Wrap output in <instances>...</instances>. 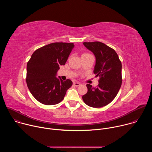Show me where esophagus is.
Instances as JSON below:
<instances>
[{"mask_svg": "<svg viewBox=\"0 0 152 152\" xmlns=\"http://www.w3.org/2000/svg\"><path fill=\"white\" fill-rule=\"evenodd\" d=\"M80 85H81V84H80V83H79V82H74V83H73V85L75 86H77H77H80Z\"/></svg>", "mask_w": 152, "mask_h": 152, "instance_id": "esophagus-1", "label": "esophagus"}]
</instances>
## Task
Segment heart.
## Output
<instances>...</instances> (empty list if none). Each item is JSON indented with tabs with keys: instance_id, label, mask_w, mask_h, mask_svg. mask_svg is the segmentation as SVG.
I'll list each match as a JSON object with an SVG mask.
<instances>
[{
	"instance_id": "obj_1",
	"label": "heart",
	"mask_w": 152,
	"mask_h": 152,
	"mask_svg": "<svg viewBox=\"0 0 152 152\" xmlns=\"http://www.w3.org/2000/svg\"><path fill=\"white\" fill-rule=\"evenodd\" d=\"M90 55V53H83L82 55V56H86V55Z\"/></svg>"
}]
</instances>
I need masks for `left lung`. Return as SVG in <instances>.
<instances>
[{
    "label": "left lung",
    "instance_id": "8db88e82",
    "mask_svg": "<svg viewBox=\"0 0 152 152\" xmlns=\"http://www.w3.org/2000/svg\"><path fill=\"white\" fill-rule=\"evenodd\" d=\"M83 45L96 57L94 73L99 76L96 87L87 84L88 91L82 96L84 103L93 107H101L110 103L121 86V62L116 52L99 41L84 42Z\"/></svg>",
    "mask_w": 152,
    "mask_h": 152
}]
</instances>
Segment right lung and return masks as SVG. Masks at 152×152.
<instances>
[{
  "instance_id": "1",
  "label": "right lung",
  "mask_w": 152,
  "mask_h": 152,
  "mask_svg": "<svg viewBox=\"0 0 152 152\" xmlns=\"http://www.w3.org/2000/svg\"><path fill=\"white\" fill-rule=\"evenodd\" d=\"M74 47L73 43L53 42L37 49L27 63L26 81L32 95L39 102L53 105L61 102L73 82L55 76Z\"/></svg>"
}]
</instances>
